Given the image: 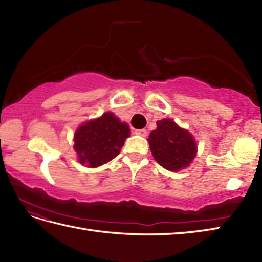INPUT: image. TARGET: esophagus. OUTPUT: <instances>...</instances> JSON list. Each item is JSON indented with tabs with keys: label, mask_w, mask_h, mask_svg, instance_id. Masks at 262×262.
<instances>
[{
	"label": "esophagus",
	"mask_w": 262,
	"mask_h": 262,
	"mask_svg": "<svg viewBox=\"0 0 262 262\" xmlns=\"http://www.w3.org/2000/svg\"><path fill=\"white\" fill-rule=\"evenodd\" d=\"M135 134L138 136H142V137H146L147 130L146 129H137V130H135Z\"/></svg>",
	"instance_id": "1"
}]
</instances>
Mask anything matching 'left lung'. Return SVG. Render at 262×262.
Returning <instances> with one entry per match:
<instances>
[{"label": "left lung", "mask_w": 262, "mask_h": 262, "mask_svg": "<svg viewBox=\"0 0 262 262\" xmlns=\"http://www.w3.org/2000/svg\"><path fill=\"white\" fill-rule=\"evenodd\" d=\"M157 126L147 140L155 161L169 171L187 168L197 154L193 136L169 118L159 120Z\"/></svg>", "instance_id": "left-lung-1"}]
</instances>
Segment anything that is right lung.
<instances>
[{"mask_svg": "<svg viewBox=\"0 0 262 262\" xmlns=\"http://www.w3.org/2000/svg\"><path fill=\"white\" fill-rule=\"evenodd\" d=\"M129 135L126 122H121L113 113H104L77 128L73 147L81 164L97 168L116 158Z\"/></svg>", "mask_w": 262, "mask_h": 262, "instance_id": "add662e5", "label": "right lung"}]
</instances>
